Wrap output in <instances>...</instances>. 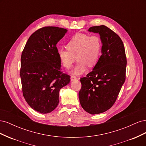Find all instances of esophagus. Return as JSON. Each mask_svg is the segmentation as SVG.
I'll return each mask as SVG.
<instances>
[{"label": "esophagus", "instance_id": "obj_1", "mask_svg": "<svg viewBox=\"0 0 146 146\" xmlns=\"http://www.w3.org/2000/svg\"><path fill=\"white\" fill-rule=\"evenodd\" d=\"M77 77H76V76H70V80H71V81H74V80H77Z\"/></svg>", "mask_w": 146, "mask_h": 146}]
</instances>
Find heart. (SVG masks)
Segmentation results:
<instances>
[{"label":"heart","mask_w":146,"mask_h":146,"mask_svg":"<svg viewBox=\"0 0 146 146\" xmlns=\"http://www.w3.org/2000/svg\"><path fill=\"white\" fill-rule=\"evenodd\" d=\"M66 48L58 51L61 65L70 68L76 57L77 63L71 73L80 75L86 69L87 65L91 68L98 63L102 50V41L98 35L77 33L66 44Z\"/></svg>","instance_id":"obj_1"}]
</instances>
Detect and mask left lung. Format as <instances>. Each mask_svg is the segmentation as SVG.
<instances>
[{
	"instance_id": "1",
	"label": "left lung",
	"mask_w": 146,
	"mask_h": 146,
	"mask_svg": "<svg viewBox=\"0 0 146 146\" xmlns=\"http://www.w3.org/2000/svg\"><path fill=\"white\" fill-rule=\"evenodd\" d=\"M102 41L100 58L92 71L80 78L79 100L82 108L91 114L107 111L115 102L125 80L127 59L121 38L106 26L91 27Z\"/></svg>"
}]
</instances>
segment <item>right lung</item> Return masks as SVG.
<instances>
[{"mask_svg": "<svg viewBox=\"0 0 146 146\" xmlns=\"http://www.w3.org/2000/svg\"><path fill=\"white\" fill-rule=\"evenodd\" d=\"M68 30L44 27L29 38L22 53L20 76L24 99L40 113L54 110L59 103L61 88L70 82V76L61 72L56 44Z\"/></svg>", "mask_w": 146, "mask_h": 146, "instance_id": "obj_1", "label": "right lung"}]
</instances>
